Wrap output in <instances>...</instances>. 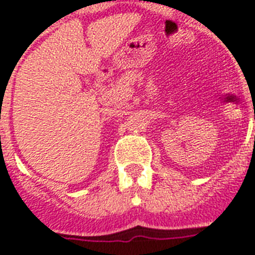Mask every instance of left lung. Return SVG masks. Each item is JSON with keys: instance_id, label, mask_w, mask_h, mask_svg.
<instances>
[{"instance_id": "8db88e82", "label": "left lung", "mask_w": 255, "mask_h": 255, "mask_svg": "<svg viewBox=\"0 0 255 255\" xmlns=\"http://www.w3.org/2000/svg\"><path fill=\"white\" fill-rule=\"evenodd\" d=\"M254 137H255V136H254Z\"/></svg>"}]
</instances>
